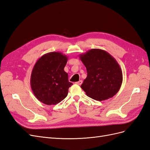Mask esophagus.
<instances>
[{
    "label": "esophagus",
    "instance_id": "obj_1",
    "mask_svg": "<svg viewBox=\"0 0 150 150\" xmlns=\"http://www.w3.org/2000/svg\"><path fill=\"white\" fill-rule=\"evenodd\" d=\"M83 83V81L82 80H80V81H79L78 82H76V84H78V85H81V84Z\"/></svg>",
    "mask_w": 150,
    "mask_h": 150
}]
</instances>
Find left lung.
<instances>
[{
  "label": "left lung",
  "instance_id": "1",
  "mask_svg": "<svg viewBox=\"0 0 150 150\" xmlns=\"http://www.w3.org/2000/svg\"><path fill=\"white\" fill-rule=\"evenodd\" d=\"M87 70V77L81 88L89 98L106 100L119 91L122 82V70L111 54L99 49H92L79 55Z\"/></svg>",
  "mask_w": 150,
  "mask_h": 150
}]
</instances>
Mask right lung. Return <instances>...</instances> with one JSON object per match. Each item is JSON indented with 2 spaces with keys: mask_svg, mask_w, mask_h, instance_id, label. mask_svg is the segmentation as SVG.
<instances>
[{
  "mask_svg": "<svg viewBox=\"0 0 150 150\" xmlns=\"http://www.w3.org/2000/svg\"><path fill=\"white\" fill-rule=\"evenodd\" d=\"M68 57L59 52H51L40 57L31 72L30 86L35 96L47 105H55L67 96L68 74L64 70Z\"/></svg>",
  "mask_w": 150,
  "mask_h": 150,
  "instance_id": "obj_1",
  "label": "right lung"
}]
</instances>
